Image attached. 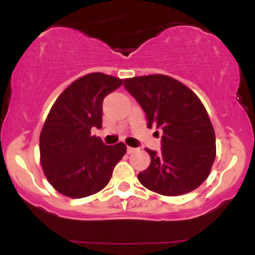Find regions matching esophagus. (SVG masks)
Here are the masks:
<instances>
[{"instance_id":"obj_1","label":"esophagus","mask_w":255,"mask_h":255,"mask_svg":"<svg viewBox=\"0 0 255 255\" xmlns=\"http://www.w3.org/2000/svg\"><path fill=\"white\" fill-rule=\"evenodd\" d=\"M134 151H135V148L134 147H129V146L127 147V153H133Z\"/></svg>"}]
</instances>
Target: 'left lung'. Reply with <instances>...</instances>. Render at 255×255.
<instances>
[{
    "instance_id": "1",
    "label": "left lung",
    "mask_w": 255,
    "mask_h": 255,
    "mask_svg": "<svg viewBox=\"0 0 255 255\" xmlns=\"http://www.w3.org/2000/svg\"><path fill=\"white\" fill-rule=\"evenodd\" d=\"M125 89L144 110L147 127L162 129L160 152L146 148L151 163L139 172L152 192L176 197L198 188L216 158V136L200 99L180 81L162 74L125 79Z\"/></svg>"
}]
</instances>
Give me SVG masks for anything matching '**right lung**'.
<instances>
[{
    "mask_svg": "<svg viewBox=\"0 0 255 255\" xmlns=\"http://www.w3.org/2000/svg\"><path fill=\"white\" fill-rule=\"evenodd\" d=\"M121 85L119 78L91 73L69 85L52 105L39 137L40 164L61 194L85 198L109 183L126 145H105L91 129L102 127L104 98Z\"/></svg>",
    "mask_w": 255,
    "mask_h": 255,
    "instance_id": "obj_1",
    "label": "right lung"
}]
</instances>
